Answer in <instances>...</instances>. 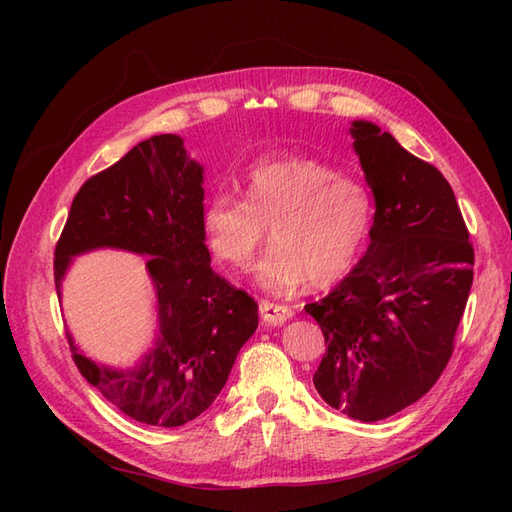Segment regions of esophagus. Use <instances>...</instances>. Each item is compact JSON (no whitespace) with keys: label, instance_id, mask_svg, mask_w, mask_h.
<instances>
[{"label":"esophagus","instance_id":"obj_1","mask_svg":"<svg viewBox=\"0 0 512 512\" xmlns=\"http://www.w3.org/2000/svg\"><path fill=\"white\" fill-rule=\"evenodd\" d=\"M292 307L271 303V301H260V316L265 327H277V324H284L292 318Z\"/></svg>","mask_w":512,"mask_h":512}]
</instances>
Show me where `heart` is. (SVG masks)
Returning a JSON list of instances; mask_svg holds the SVG:
<instances>
[{
	"label": "heart",
	"mask_w": 512,
	"mask_h": 512,
	"mask_svg": "<svg viewBox=\"0 0 512 512\" xmlns=\"http://www.w3.org/2000/svg\"><path fill=\"white\" fill-rule=\"evenodd\" d=\"M243 200L215 194L203 211L205 241L222 265L245 269L269 226L271 250L256 280L290 292L309 280L331 286L359 262L374 224V200L356 177L307 156L256 162L243 181Z\"/></svg>",
	"instance_id": "b5f03b06"
}]
</instances>
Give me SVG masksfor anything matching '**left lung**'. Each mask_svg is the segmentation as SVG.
I'll use <instances>...</instances> for the list:
<instances>
[{"instance_id": "8db88e82", "label": "left lung", "mask_w": 512, "mask_h": 512, "mask_svg": "<svg viewBox=\"0 0 512 512\" xmlns=\"http://www.w3.org/2000/svg\"><path fill=\"white\" fill-rule=\"evenodd\" d=\"M376 213L369 247L327 297L307 303L320 324V397L363 423L421 399L451 361L474 280V247L453 188L376 123L352 121Z\"/></svg>"}]
</instances>
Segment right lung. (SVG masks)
I'll use <instances>...</instances> for the list:
<instances>
[{"instance_id":"right-lung-1","label":"right lung","mask_w":512,"mask_h":512,"mask_svg":"<svg viewBox=\"0 0 512 512\" xmlns=\"http://www.w3.org/2000/svg\"><path fill=\"white\" fill-rule=\"evenodd\" d=\"M203 166L177 134L151 136L83 183L55 247V288L72 256L98 247L145 254L158 294V339L132 369L98 365L74 346L83 378L138 423L179 427L220 395L258 303L211 269L203 230Z\"/></svg>"}]
</instances>
